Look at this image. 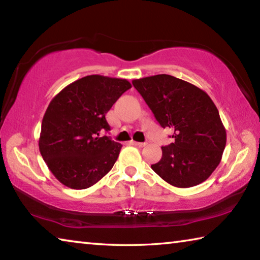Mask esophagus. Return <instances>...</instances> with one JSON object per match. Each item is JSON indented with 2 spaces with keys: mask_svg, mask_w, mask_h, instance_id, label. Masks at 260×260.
<instances>
[{
  "mask_svg": "<svg viewBox=\"0 0 260 260\" xmlns=\"http://www.w3.org/2000/svg\"><path fill=\"white\" fill-rule=\"evenodd\" d=\"M131 144H133V146L138 147V148H143L146 146V143L144 142H136V141H131Z\"/></svg>",
  "mask_w": 260,
  "mask_h": 260,
  "instance_id": "esophagus-1",
  "label": "esophagus"
}]
</instances>
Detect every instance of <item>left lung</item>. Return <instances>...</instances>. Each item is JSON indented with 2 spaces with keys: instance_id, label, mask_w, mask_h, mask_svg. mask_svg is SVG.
Wrapping results in <instances>:
<instances>
[{
  "instance_id": "obj_1",
  "label": "left lung",
  "mask_w": 260,
  "mask_h": 260,
  "mask_svg": "<svg viewBox=\"0 0 260 260\" xmlns=\"http://www.w3.org/2000/svg\"><path fill=\"white\" fill-rule=\"evenodd\" d=\"M132 82L162 128L174 132V142L161 147V159L151 169L174 187L205 181L217 169L226 146V129L210 96L169 74Z\"/></svg>"
}]
</instances>
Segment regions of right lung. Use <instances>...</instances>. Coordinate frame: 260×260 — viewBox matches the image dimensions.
Returning a JSON list of instances; mask_svg holds the SVG:
<instances>
[{"instance_id":"1","label":"right lung","mask_w":260,"mask_h":260,"mask_svg":"<svg viewBox=\"0 0 260 260\" xmlns=\"http://www.w3.org/2000/svg\"><path fill=\"white\" fill-rule=\"evenodd\" d=\"M131 87L126 79L93 74L70 83L51 100L39 149L64 186L89 188L112 169L122 146L100 134L110 131L105 114Z\"/></svg>"}]
</instances>
